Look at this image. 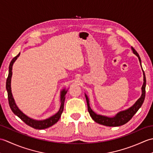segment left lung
Returning a JSON list of instances; mask_svg holds the SVG:
<instances>
[{
    "instance_id": "obj_1",
    "label": "left lung",
    "mask_w": 153,
    "mask_h": 153,
    "mask_svg": "<svg viewBox=\"0 0 153 153\" xmlns=\"http://www.w3.org/2000/svg\"><path fill=\"white\" fill-rule=\"evenodd\" d=\"M131 50L134 54H135L139 58V62H140L141 66V60L140 56H139V54L137 53L134 48L131 47ZM142 68V66H141ZM143 70V68H142ZM143 84L141 87V95L137 101H136L134 105H132L129 108L122 110L116 114L115 116L112 117H108L103 115L97 114L90 107L89 104V99L88 97L85 93V96L87 100V108H88V111L89 114L91 117L92 119L95 122L100 123V124L106 126H110V127H116L120 126L125 124L127 122H128L129 120L131 119L133 116H134L135 114L138 111V110L141 108L143 103L144 102L145 97V87H146V77L144 71L143 70Z\"/></svg>"
}]
</instances>
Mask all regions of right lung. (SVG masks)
Instances as JSON below:
<instances>
[{
    "instance_id": "obj_1",
    "label": "right lung",
    "mask_w": 153,
    "mask_h": 153,
    "mask_svg": "<svg viewBox=\"0 0 153 153\" xmlns=\"http://www.w3.org/2000/svg\"><path fill=\"white\" fill-rule=\"evenodd\" d=\"M19 54H20V53H19L17 56L13 58L12 61L10 62V64L9 65L8 76L7 79H6V90H7V93H8V99L10 107L12 111L14 112L15 115L19 117V118H20L23 122H24L27 125L31 126V128H33L34 129H43L48 128H49V127L55 124V123L59 120L62 113L63 110H64V101H65V98H66L65 95H66V94L68 91V89H63L60 91V109L58 111V112H56L53 116H52L49 117V118L43 120H34L33 118H31L30 117L25 115L24 112L19 110L18 106L16 105L14 97H13L12 90H11V78L12 76V66L15 62V61L17 60V58L19 57Z\"/></svg>"
}]
</instances>
